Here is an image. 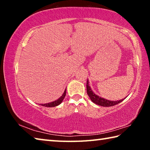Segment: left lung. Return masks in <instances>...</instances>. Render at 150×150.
<instances>
[{
    "instance_id": "left-lung-1",
    "label": "left lung",
    "mask_w": 150,
    "mask_h": 150,
    "mask_svg": "<svg viewBox=\"0 0 150 150\" xmlns=\"http://www.w3.org/2000/svg\"><path fill=\"white\" fill-rule=\"evenodd\" d=\"M87 95L89 96L90 99L91 100L92 102H93L96 105L102 106H106V107H108V106H115L117 104L121 103L122 101H123L124 98L122 100H109L107 99H105V98L100 97V96L96 95V94L93 92L91 89V87L89 86V84H88V80L87 79Z\"/></svg>"
}]
</instances>
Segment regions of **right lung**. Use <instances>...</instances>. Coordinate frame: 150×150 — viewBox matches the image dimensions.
Segmentation results:
<instances>
[{"label":"right lung","instance_id":"obj_1","mask_svg":"<svg viewBox=\"0 0 150 150\" xmlns=\"http://www.w3.org/2000/svg\"><path fill=\"white\" fill-rule=\"evenodd\" d=\"M65 95H66V88H65L64 92H63L62 96H60V97L58 98V99H57L56 100L53 101V102H52V103H45V104H40V105L43 106H45V107H55V106H58L63 102V99H64V98L65 96Z\"/></svg>","mask_w":150,"mask_h":150}]
</instances>
